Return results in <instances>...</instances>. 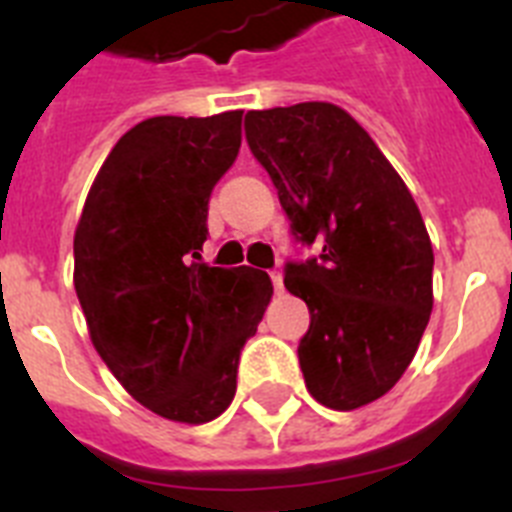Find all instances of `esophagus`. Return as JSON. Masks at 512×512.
Masks as SVG:
<instances>
[{
    "label": "esophagus",
    "instance_id": "obj_1",
    "mask_svg": "<svg viewBox=\"0 0 512 512\" xmlns=\"http://www.w3.org/2000/svg\"><path fill=\"white\" fill-rule=\"evenodd\" d=\"M269 277H271V284H274V292H277V295H282L284 292V279H282V271H269Z\"/></svg>",
    "mask_w": 512,
    "mask_h": 512
}]
</instances>
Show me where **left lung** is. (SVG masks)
Instances as JSON below:
<instances>
[{"instance_id": "8db88e82", "label": "left lung", "mask_w": 512, "mask_h": 512, "mask_svg": "<svg viewBox=\"0 0 512 512\" xmlns=\"http://www.w3.org/2000/svg\"><path fill=\"white\" fill-rule=\"evenodd\" d=\"M246 140L292 235L320 246L284 266V287L310 310L297 346L307 392L333 410L369 405L405 374L433 310V248L413 194L330 102L248 112Z\"/></svg>"}]
</instances>
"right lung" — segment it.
Returning a JSON list of instances; mask_svg holds the SVG:
<instances>
[{"label": "right lung", "mask_w": 512, "mask_h": 512, "mask_svg": "<svg viewBox=\"0 0 512 512\" xmlns=\"http://www.w3.org/2000/svg\"><path fill=\"white\" fill-rule=\"evenodd\" d=\"M241 110L148 117L104 158L74 235V287L97 354L148 410L210 423L274 287L202 264L212 187L241 148Z\"/></svg>", "instance_id": "right-lung-1"}]
</instances>
